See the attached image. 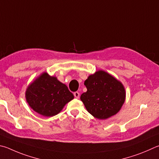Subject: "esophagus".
<instances>
[{
  "mask_svg": "<svg viewBox=\"0 0 159 159\" xmlns=\"http://www.w3.org/2000/svg\"><path fill=\"white\" fill-rule=\"evenodd\" d=\"M74 97L76 98V99H79V97H80L79 92H75L74 93Z\"/></svg>",
  "mask_w": 159,
  "mask_h": 159,
  "instance_id": "1",
  "label": "esophagus"
}]
</instances>
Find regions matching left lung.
Segmentation results:
<instances>
[{
	"mask_svg": "<svg viewBox=\"0 0 159 159\" xmlns=\"http://www.w3.org/2000/svg\"><path fill=\"white\" fill-rule=\"evenodd\" d=\"M87 92L80 95L89 113L99 120H106L120 111L126 91L120 80L103 70L89 75L85 80Z\"/></svg>",
	"mask_w": 159,
	"mask_h": 159,
	"instance_id": "8db88e82",
	"label": "left lung"
}]
</instances>
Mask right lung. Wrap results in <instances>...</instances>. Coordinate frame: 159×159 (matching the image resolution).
Instances as JSON below:
<instances>
[{"instance_id": "1", "label": "right lung", "mask_w": 159, "mask_h": 159, "mask_svg": "<svg viewBox=\"0 0 159 159\" xmlns=\"http://www.w3.org/2000/svg\"><path fill=\"white\" fill-rule=\"evenodd\" d=\"M74 97L67 85L47 72L39 75L25 91V99L30 107L44 117L58 114Z\"/></svg>"}]
</instances>
